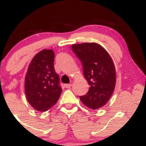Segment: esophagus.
Wrapping results in <instances>:
<instances>
[{"mask_svg":"<svg viewBox=\"0 0 146 146\" xmlns=\"http://www.w3.org/2000/svg\"><path fill=\"white\" fill-rule=\"evenodd\" d=\"M71 86H72L71 84H66L64 85V87L66 88H70L71 87Z\"/></svg>","mask_w":146,"mask_h":146,"instance_id":"esophagus-1","label":"esophagus"}]
</instances>
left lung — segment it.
Segmentation results:
<instances>
[{
    "mask_svg": "<svg viewBox=\"0 0 146 146\" xmlns=\"http://www.w3.org/2000/svg\"><path fill=\"white\" fill-rule=\"evenodd\" d=\"M82 63L84 75L89 90L80 99L86 106L98 109L104 106L113 95L116 83V72L111 57L98 43H82L71 46Z\"/></svg>",
    "mask_w": 146,
    "mask_h": 146,
    "instance_id": "left-lung-1",
    "label": "left lung"
}]
</instances>
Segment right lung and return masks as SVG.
<instances>
[{
  "mask_svg": "<svg viewBox=\"0 0 146 146\" xmlns=\"http://www.w3.org/2000/svg\"><path fill=\"white\" fill-rule=\"evenodd\" d=\"M54 57L52 49L42 50L33 57L25 75L27 100L38 111H46L56 104L62 90L53 65Z\"/></svg>",
  "mask_w": 146,
  "mask_h": 146,
  "instance_id": "1",
  "label": "right lung"
}]
</instances>
